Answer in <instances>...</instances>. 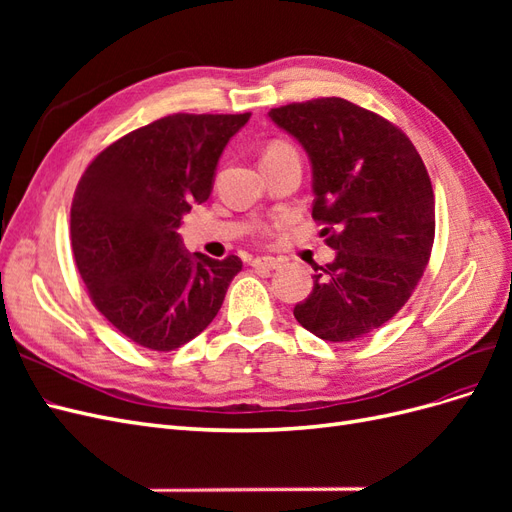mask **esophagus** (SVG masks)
I'll use <instances>...</instances> for the list:
<instances>
[{
    "label": "esophagus",
    "instance_id": "34e87169",
    "mask_svg": "<svg viewBox=\"0 0 512 512\" xmlns=\"http://www.w3.org/2000/svg\"><path fill=\"white\" fill-rule=\"evenodd\" d=\"M252 267L258 269V271H273V269L280 267V260L271 258V256H262V258L252 260Z\"/></svg>",
    "mask_w": 512,
    "mask_h": 512
}]
</instances>
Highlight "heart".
<instances>
[{"label": "heart", "mask_w": 512, "mask_h": 512, "mask_svg": "<svg viewBox=\"0 0 512 512\" xmlns=\"http://www.w3.org/2000/svg\"><path fill=\"white\" fill-rule=\"evenodd\" d=\"M286 151H294V149L290 145H286V143H273V145H269V149L265 151V156H262V158L280 156V153H286Z\"/></svg>", "instance_id": "obj_1"}]
</instances>
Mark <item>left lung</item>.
<instances>
[{
  "label": "left lung",
  "instance_id": "8db88e82",
  "mask_svg": "<svg viewBox=\"0 0 512 512\" xmlns=\"http://www.w3.org/2000/svg\"><path fill=\"white\" fill-rule=\"evenodd\" d=\"M312 164V218L337 252L314 267V288L294 307L324 342H354L389 322L429 262L436 205L427 168L410 138L344 98L271 108Z\"/></svg>",
  "mask_w": 512,
  "mask_h": 512
}]
</instances>
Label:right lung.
<instances>
[{"instance_id": "obj_1", "label": "right lung", "mask_w": 512, "mask_h": 512, "mask_svg": "<svg viewBox=\"0 0 512 512\" xmlns=\"http://www.w3.org/2000/svg\"><path fill=\"white\" fill-rule=\"evenodd\" d=\"M252 113H177L87 166L70 209L76 267L100 314L134 344L168 352L218 316L243 262L183 247L179 226L213 190L224 147Z\"/></svg>"}]
</instances>
